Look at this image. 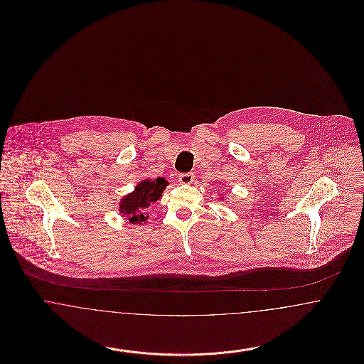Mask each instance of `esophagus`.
Wrapping results in <instances>:
<instances>
[{"label":"esophagus","instance_id":"1","mask_svg":"<svg viewBox=\"0 0 364 364\" xmlns=\"http://www.w3.org/2000/svg\"><path fill=\"white\" fill-rule=\"evenodd\" d=\"M193 173H180L178 174V181L181 183V184H191L192 181H193Z\"/></svg>","mask_w":364,"mask_h":364}]
</instances>
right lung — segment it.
I'll return each instance as SVG.
<instances>
[{
  "instance_id": "add662e5",
  "label": "right lung",
  "mask_w": 364,
  "mask_h": 364,
  "mask_svg": "<svg viewBox=\"0 0 364 364\" xmlns=\"http://www.w3.org/2000/svg\"><path fill=\"white\" fill-rule=\"evenodd\" d=\"M168 186V181L162 177H156L154 181L144 180L139 183L135 191L129 195H127L120 203V211L124 215L128 217L129 223L132 224H141L146 221L147 215H144L143 210L149 208L150 203L156 202L162 191Z\"/></svg>"
}]
</instances>
